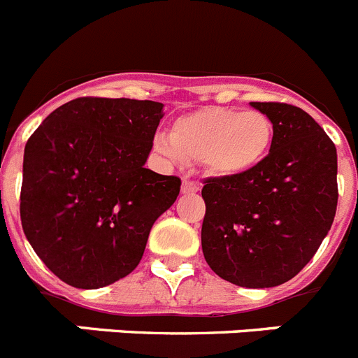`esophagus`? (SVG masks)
I'll return each mask as SVG.
<instances>
[{
    "mask_svg": "<svg viewBox=\"0 0 358 358\" xmlns=\"http://www.w3.org/2000/svg\"><path fill=\"white\" fill-rule=\"evenodd\" d=\"M181 192L185 193V195H192V193H196L199 192V185H196V182H193V181H189V179H182V188H181Z\"/></svg>",
    "mask_w": 358,
    "mask_h": 358,
    "instance_id": "esophagus-1",
    "label": "esophagus"
}]
</instances>
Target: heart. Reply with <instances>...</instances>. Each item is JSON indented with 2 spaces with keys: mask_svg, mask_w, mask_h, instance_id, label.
Listing matches in <instances>:
<instances>
[{
  "mask_svg": "<svg viewBox=\"0 0 358 358\" xmlns=\"http://www.w3.org/2000/svg\"><path fill=\"white\" fill-rule=\"evenodd\" d=\"M273 143V122L259 110L204 106L177 117L169 138L154 149L170 163L202 162L216 177H241L257 169Z\"/></svg>",
  "mask_w": 358,
  "mask_h": 358,
  "instance_id": "obj_1",
  "label": "heart"
}]
</instances>
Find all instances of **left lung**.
<instances>
[{"mask_svg":"<svg viewBox=\"0 0 358 358\" xmlns=\"http://www.w3.org/2000/svg\"><path fill=\"white\" fill-rule=\"evenodd\" d=\"M250 106L271 119L273 143L247 176L204 181L202 252L218 277L262 289L291 280L329 234L337 208V150L301 108Z\"/></svg>","mask_w":358,"mask_h":358,"instance_id":"obj_1","label":"left lung"}]
</instances>
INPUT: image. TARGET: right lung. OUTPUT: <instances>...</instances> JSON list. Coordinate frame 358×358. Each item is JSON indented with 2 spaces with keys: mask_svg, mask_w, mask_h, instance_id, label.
Segmentation results:
<instances>
[{
  "mask_svg": "<svg viewBox=\"0 0 358 358\" xmlns=\"http://www.w3.org/2000/svg\"><path fill=\"white\" fill-rule=\"evenodd\" d=\"M163 104L80 97L49 113L24 147L21 222L45 266L99 289L138 266L181 179L145 169Z\"/></svg>",
  "mask_w": 358,
  "mask_h": 358,
  "instance_id": "1",
  "label": "right lung"
}]
</instances>
